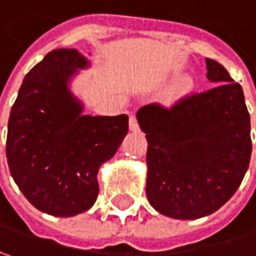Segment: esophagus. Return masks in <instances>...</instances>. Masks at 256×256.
Returning a JSON list of instances; mask_svg holds the SVG:
<instances>
[{
	"label": "esophagus",
	"instance_id": "obj_1",
	"mask_svg": "<svg viewBox=\"0 0 256 256\" xmlns=\"http://www.w3.org/2000/svg\"><path fill=\"white\" fill-rule=\"evenodd\" d=\"M128 128H130L132 132H138V130H139L138 118H136L134 116H130V118H128Z\"/></svg>",
	"mask_w": 256,
	"mask_h": 256
}]
</instances>
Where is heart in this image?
I'll list each match as a JSON object with an SVG mask.
<instances>
[{
  "mask_svg": "<svg viewBox=\"0 0 256 256\" xmlns=\"http://www.w3.org/2000/svg\"><path fill=\"white\" fill-rule=\"evenodd\" d=\"M192 84V80L189 78H180L174 84V92L176 94H182V92H186Z\"/></svg>",
  "mask_w": 256,
  "mask_h": 256,
  "instance_id": "1",
  "label": "heart"
}]
</instances>
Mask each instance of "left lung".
<instances>
[{"label":"left lung","mask_w":256,"mask_h":256,"mask_svg":"<svg viewBox=\"0 0 256 256\" xmlns=\"http://www.w3.org/2000/svg\"><path fill=\"white\" fill-rule=\"evenodd\" d=\"M206 62L212 89L173 106H142L136 117L146 133V196L162 216L196 220L234 195L249 167L250 118L242 86L220 62Z\"/></svg>","instance_id":"left-lung-1"}]
</instances>
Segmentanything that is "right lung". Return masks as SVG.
<instances>
[{"mask_svg":"<svg viewBox=\"0 0 256 256\" xmlns=\"http://www.w3.org/2000/svg\"><path fill=\"white\" fill-rule=\"evenodd\" d=\"M89 61L78 50L48 52L26 74L7 132L10 173L26 199L42 212L73 217L96 200V174L128 130L126 114L83 116L70 80Z\"/></svg>","mask_w":256,"mask_h":256,"instance_id":"obj_1","label":"right lung"}]
</instances>
